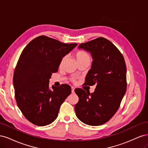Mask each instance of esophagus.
I'll return each mask as SVG.
<instances>
[{
    "instance_id": "obj_1",
    "label": "esophagus",
    "mask_w": 148,
    "mask_h": 148,
    "mask_svg": "<svg viewBox=\"0 0 148 148\" xmlns=\"http://www.w3.org/2000/svg\"><path fill=\"white\" fill-rule=\"evenodd\" d=\"M75 92V88L73 87H71V93Z\"/></svg>"
}]
</instances>
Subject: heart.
I'll return each mask as SVG.
<instances>
[{
	"mask_svg": "<svg viewBox=\"0 0 148 148\" xmlns=\"http://www.w3.org/2000/svg\"><path fill=\"white\" fill-rule=\"evenodd\" d=\"M76 57H77V60H80V59H85V58H90V56H89L88 53L86 52H84V51H78V52H77V54H76ZM65 58L66 57H64L62 59V60L60 62V65H62V64H63V62L65 60Z\"/></svg>",
	"mask_w": 148,
	"mask_h": 148,
	"instance_id": "1",
	"label": "heart"
}]
</instances>
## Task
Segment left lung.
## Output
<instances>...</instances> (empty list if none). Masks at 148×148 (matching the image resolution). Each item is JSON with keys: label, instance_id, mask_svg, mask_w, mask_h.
<instances>
[{"label": "left lung", "instance_id": "1", "mask_svg": "<svg viewBox=\"0 0 148 148\" xmlns=\"http://www.w3.org/2000/svg\"><path fill=\"white\" fill-rule=\"evenodd\" d=\"M78 49L90 52L93 59L84 85L96 84V88L91 94L81 88L75 89L79 97L75 113L85 124L101 125L116 113L126 92V64L119 49L104 38L82 43Z\"/></svg>", "mask_w": 148, "mask_h": 148}]
</instances>
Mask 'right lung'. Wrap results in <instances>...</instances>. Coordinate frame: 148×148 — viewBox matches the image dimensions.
Segmentation results:
<instances>
[{"mask_svg":"<svg viewBox=\"0 0 148 148\" xmlns=\"http://www.w3.org/2000/svg\"><path fill=\"white\" fill-rule=\"evenodd\" d=\"M77 46L62 43L46 36L33 39L22 51L13 74L18 107L25 118L38 126L54 121L60 106L71 93L62 84L49 88V79L58 71L62 59Z\"/></svg>","mask_w":148,"mask_h":148,"instance_id":"obj_1","label":"right lung"}]
</instances>
